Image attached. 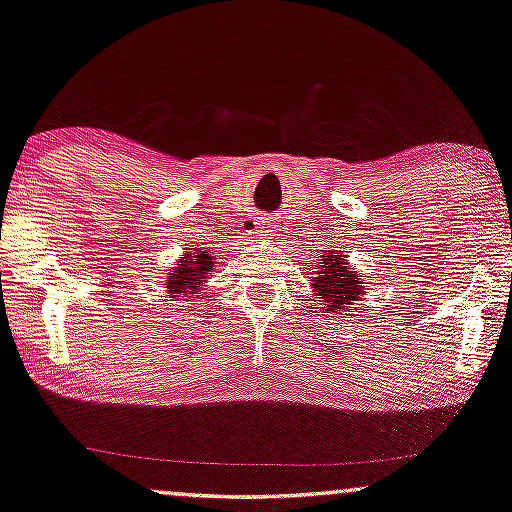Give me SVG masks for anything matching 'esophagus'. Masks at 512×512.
<instances>
[{"mask_svg":"<svg viewBox=\"0 0 512 512\" xmlns=\"http://www.w3.org/2000/svg\"><path fill=\"white\" fill-rule=\"evenodd\" d=\"M273 232H276V225H273V220L271 218H257L255 220V229H253V234L255 236H259V239H266V236H273Z\"/></svg>","mask_w":512,"mask_h":512,"instance_id":"obj_1","label":"esophagus"}]
</instances>
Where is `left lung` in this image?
<instances>
[{"label":"left lung","mask_w":512,"mask_h":512,"mask_svg":"<svg viewBox=\"0 0 512 512\" xmlns=\"http://www.w3.org/2000/svg\"><path fill=\"white\" fill-rule=\"evenodd\" d=\"M313 269L311 292L315 304L334 318L345 315V311H355V304L366 294V283L345 259V250H327Z\"/></svg>","instance_id":"8db88e82"}]
</instances>
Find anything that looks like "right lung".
I'll return each instance as SVG.
<instances>
[{
  "label": "right lung",
  "instance_id": "add662e5",
  "mask_svg": "<svg viewBox=\"0 0 512 512\" xmlns=\"http://www.w3.org/2000/svg\"><path fill=\"white\" fill-rule=\"evenodd\" d=\"M215 257L204 248H185V255L178 259L174 269L167 273V297L181 301V297H201L206 290L208 273L213 271ZM185 301V299H183Z\"/></svg>",
  "mask_w": 512,
  "mask_h": 512
}]
</instances>
